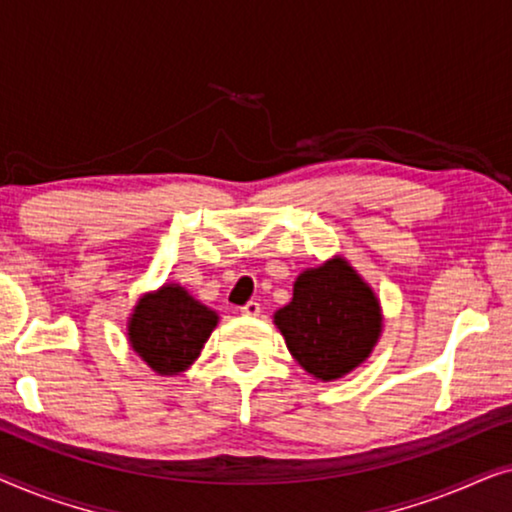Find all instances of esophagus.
Segmentation results:
<instances>
[{"mask_svg": "<svg viewBox=\"0 0 512 512\" xmlns=\"http://www.w3.org/2000/svg\"><path fill=\"white\" fill-rule=\"evenodd\" d=\"M242 314H244V317H258V314H261V303H256V300H249V303L242 307Z\"/></svg>", "mask_w": 512, "mask_h": 512, "instance_id": "1", "label": "esophagus"}]
</instances>
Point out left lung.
I'll list each match as a JSON object with an SVG mask.
<instances>
[{"label":"left lung","mask_w":512,"mask_h":512,"mask_svg":"<svg viewBox=\"0 0 512 512\" xmlns=\"http://www.w3.org/2000/svg\"><path fill=\"white\" fill-rule=\"evenodd\" d=\"M293 359L317 380L352 373L382 333L380 300L345 258L300 272L289 305L275 312Z\"/></svg>","instance_id":"1"}]
</instances>
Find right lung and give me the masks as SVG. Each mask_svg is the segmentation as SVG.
Masks as SVG:
<instances>
[{"label":"right lung","mask_w":512,"mask_h":512,"mask_svg":"<svg viewBox=\"0 0 512 512\" xmlns=\"http://www.w3.org/2000/svg\"><path fill=\"white\" fill-rule=\"evenodd\" d=\"M219 314L177 284L139 298L128 321L130 347L158 375H179L198 359Z\"/></svg>","instance_id":"1"}]
</instances>
